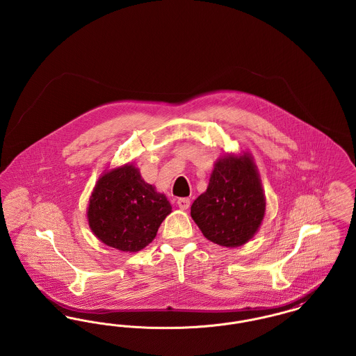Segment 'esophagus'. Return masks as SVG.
<instances>
[{"mask_svg":"<svg viewBox=\"0 0 356 356\" xmlns=\"http://www.w3.org/2000/svg\"><path fill=\"white\" fill-rule=\"evenodd\" d=\"M177 205H179L180 209H188L189 205H191V200L186 199V197H181V199L177 200Z\"/></svg>","mask_w":356,"mask_h":356,"instance_id":"esophagus-1","label":"esophagus"}]
</instances>
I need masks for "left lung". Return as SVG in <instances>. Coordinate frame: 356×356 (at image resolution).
<instances>
[{
    "label": "left lung",
    "mask_w": 356,
    "mask_h": 356,
    "mask_svg": "<svg viewBox=\"0 0 356 356\" xmlns=\"http://www.w3.org/2000/svg\"><path fill=\"white\" fill-rule=\"evenodd\" d=\"M266 215V195L250 152L222 154L207 191L191 207V216L204 236L235 248L250 241Z\"/></svg>",
    "instance_id": "8db88e82"
}]
</instances>
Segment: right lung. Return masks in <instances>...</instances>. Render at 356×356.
I'll return each mask as SVG.
<instances>
[{"label": "right lung", "mask_w": 356, "mask_h": 356, "mask_svg": "<svg viewBox=\"0 0 356 356\" xmlns=\"http://www.w3.org/2000/svg\"><path fill=\"white\" fill-rule=\"evenodd\" d=\"M170 212L165 195L145 183L134 164H124L102 172L89 197L86 218L104 244L122 252H138L152 243Z\"/></svg>", "instance_id": "add662e5"}]
</instances>
